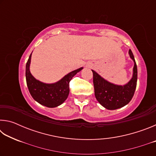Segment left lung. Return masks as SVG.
I'll use <instances>...</instances> for the list:
<instances>
[{
    "mask_svg": "<svg viewBox=\"0 0 156 156\" xmlns=\"http://www.w3.org/2000/svg\"><path fill=\"white\" fill-rule=\"evenodd\" d=\"M129 56L134 61L133 77L124 86L116 85L105 80L101 76L92 70L95 96L99 103L109 110L119 109L127 105L133 98L137 85L138 70L131 50L129 51Z\"/></svg>",
    "mask_w": 156,
    "mask_h": 156,
    "instance_id": "obj_1",
    "label": "left lung"
}]
</instances>
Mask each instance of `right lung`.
Returning a JSON list of instances; mask_svg holds the SVG:
<instances>
[{
    "label": "right lung",
    "instance_id": "add662e5",
    "mask_svg": "<svg viewBox=\"0 0 156 156\" xmlns=\"http://www.w3.org/2000/svg\"><path fill=\"white\" fill-rule=\"evenodd\" d=\"M31 54L26 64L25 76L27 85L33 98L44 106L53 108L59 106L65 102L69 94V82L83 67L68 73L61 80L54 84L41 83L34 78L30 71Z\"/></svg>",
    "mask_w": 156,
    "mask_h": 156
}]
</instances>
